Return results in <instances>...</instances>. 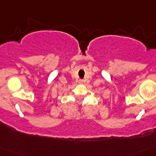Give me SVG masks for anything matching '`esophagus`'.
<instances>
[{"instance_id": "1", "label": "esophagus", "mask_w": 156, "mask_h": 156, "mask_svg": "<svg viewBox=\"0 0 156 156\" xmlns=\"http://www.w3.org/2000/svg\"><path fill=\"white\" fill-rule=\"evenodd\" d=\"M80 83H82V81H81V80H80Z\"/></svg>"}]
</instances>
